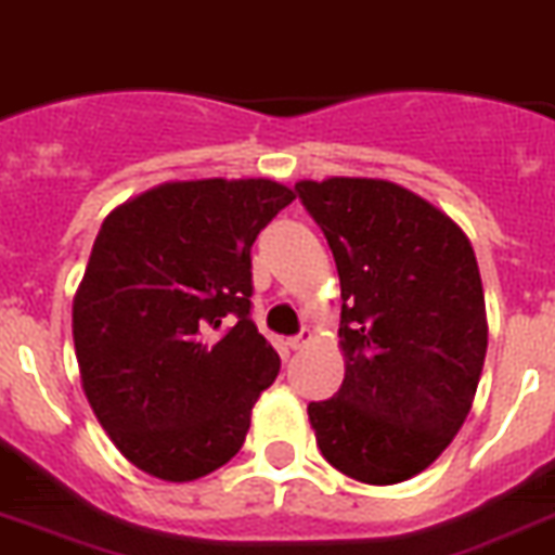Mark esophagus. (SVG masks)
Returning a JSON list of instances; mask_svg holds the SVG:
<instances>
[{
	"label": "esophagus",
	"mask_w": 555,
	"mask_h": 555,
	"mask_svg": "<svg viewBox=\"0 0 555 555\" xmlns=\"http://www.w3.org/2000/svg\"><path fill=\"white\" fill-rule=\"evenodd\" d=\"M310 339H313V333H310V331H301L299 336H293V339L287 341V345H291V350H301V348H308Z\"/></svg>",
	"instance_id": "1"
}]
</instances>
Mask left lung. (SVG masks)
I'll use <instances>...</instances> for the list:
<instances>
[{
	"label": "left lung",
	"instance_id": "obj_1",
	"mask_svg": "<svg viewBox=\"0 0 555 555\" xmlns=\"http://www.w3.org/2000/svg\"><path fill=\"white\" fill-rule=\"evenodd\" d=\"M341 285L345 382L308 416L322 456L364 485L430 467L470 413L488 319L470 238L385 179L299 182Z\"/></svg>",
	"mask_w": 555,
	"mask_h": 555
}]
</instances>
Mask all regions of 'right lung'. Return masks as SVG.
<instances>
[{
    "instance_id": "add662e5",
    "label": "right lung",
    "mask_w": 555,
    "mask_h": 555,
    "mask_svg": "<svg viewBox=\"0 0 555 555\" xmlns=\"http://www.w3.org/2000/svg\"><path fill=\"white\" fill-rule=\"evenodd\" d=\"M293 199L270 179L168 182L102 222L74 345L99 425L139 470L193 481L245 444L282 364L250 319V247Z\"/></svg>"
}]
</instances>
